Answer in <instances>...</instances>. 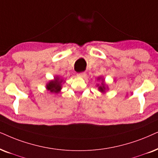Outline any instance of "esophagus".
<instances>
[{"label":"esophagus","mask_w":158,"mask_h":158,"mask_svg":"<svg viewBox=\"0 0 158 158\" xmlns=\"http://www.w3.org/2000/svg\"><path fill=\"white\" fill-rule=\"evenodd\" d=\"M78 77H85L86 76V73H79V74L77 75Z\"/></svg>","instance_id":"34e87169"}]
</instances>
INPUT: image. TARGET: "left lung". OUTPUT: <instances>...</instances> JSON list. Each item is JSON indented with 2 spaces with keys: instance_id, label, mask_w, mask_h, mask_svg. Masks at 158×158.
Here are the masks:
<instances>
[{
  "instance_id": "8db88e82",
  "label": "left lung",
  "mask_w": 158,
  "mask_h": 158,
  "mask_svg": "<svg viewBox=\"0 0 158 158\" xmlns=\"http://www.w3.org/2000/svg\"><path fill=\"white\" fill-rule=\"evenodd\" d=\"M97 81H100V83L97 84V87H98V90H99V91L102 94L106 93V91H107V90H109V88H108L107 84L105 83L104 77L102 76L98 77Z\"/></svg>"
}]
</instances>
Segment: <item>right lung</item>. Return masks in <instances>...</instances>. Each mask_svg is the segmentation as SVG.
Instances as JSON below:
<instances>
[{
  "instance_id": "right-lung-1",
  "label": "right lung",
  "mask_w": 158,
  "mask_h": 158,
  "mask_svg": "<svg viewBox=\"0 0 158 158\" xmlns=\"http://www.w3.org/2000/svg\"><path fill=\"white\" fill-rule=\"evenodd\" d=\"M65 83L62 78H61L59 75L54 77V79L51 80L46 85V89L47 91H50L52 94H59L62 89V84Z\"/></svg>"
}]
</instances>
